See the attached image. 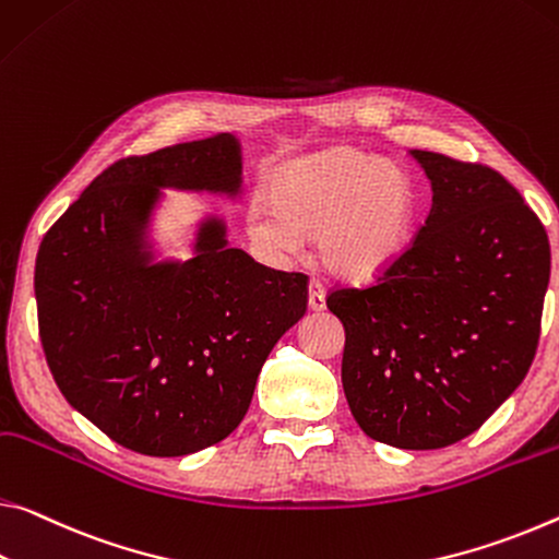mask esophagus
<instances>
[{
    "mask_svg": "<svg viewBox=\"0 0 559 559\" xmlns=\"http://www.w3.org/2000/svg\"><path fill=\"white\" fill-rule=\"evenodd\" d=\"M308 308H311V311H323V308H325L323 283H318V281L308 283Z\"/></svg>",
    "mask_w": 559,
    "mask_h": 559,
    "instance_id": "34e87169",
    "label": "esophagus"
}]
</instances>
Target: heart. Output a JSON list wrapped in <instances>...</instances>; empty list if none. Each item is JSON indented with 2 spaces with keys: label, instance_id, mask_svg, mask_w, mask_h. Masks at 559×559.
<instances>
[{
  "label": "heart",
  "instance_id": "b5f03b06",
  "mask_svg": "<svg viewBox=\"0 0 559 559\" xmlns=\"http://www.w3.org/2000/svg\"><path fill=\"white\" fill-rule=\"evenodd\" d=\"M265 209L248 214V234L281 253L318 236V255L335 276L366 281L411 246L415 191L401 168L353 148L288 158L265 176Z\"/></svg>",
  "mask_w": 559,
  "mask_h": 559
}]
</instances>
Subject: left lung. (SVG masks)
Segmentation results:
<instances>
[{
  "instance_id": "obj_1",
  "label": "left lung",
  "mask_w": 559,
  "mask_h": 559,
  "mask_svg": "<svg viewBox=\"0 0 559 559\" xmlns=\"http://www.w3.org/2000/svg\"><path fill=\"white\" fill-rule=\"evenodd\" d=\"M413 158L432 206L366 288H335L343 391L368 438L436 450L475 432L533 366L550 283L543 221L502 174L436 152Z\"/></svg>"
}]
</instances>
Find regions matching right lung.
<instances>
[{
	"instance_id": "right-lung-1",
	"label": "right lung",
	"mask_w": 559,
	"mask_h": 559,
	"mask_svg": "<svg viewBox=\"0 0 559 559\" xmlns=\"http://www.w3.org/2000/svg\"><path fill=\"white\" fill-rule=\"evenodd\" d=\"M241 144L216 134L129 156L86 186L39 246V338L69 405L114 442L179 457L231 436L265 358L308 306L304 273L273 271L201 221L193 259L154 263L158 189L241 193Z\"/></svg>"
}]
</instances>
